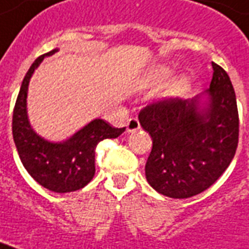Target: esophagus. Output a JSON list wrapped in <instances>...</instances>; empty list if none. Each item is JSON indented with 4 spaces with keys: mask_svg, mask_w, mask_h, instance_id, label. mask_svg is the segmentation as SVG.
<instances>
[{
    "mask_svg": "<svg viewBox=\"0 0 249 249\" xmlns=\"http://www.w3.org/2000/svg\"><path fill=\"white\" fill-rule=\"evenodd\" d=\"M138 129H141V124L138 119H129L128 124H126V132L128 133H133V132H137Z\"/></svg>",
    "mask_w": 249,
    "mask_h": 249,
    "instance_id": "34e87169",
    "label": "esophagus"
}]
</instances>
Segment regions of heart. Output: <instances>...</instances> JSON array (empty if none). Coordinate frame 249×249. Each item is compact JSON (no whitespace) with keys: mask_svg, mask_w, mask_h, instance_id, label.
Returning a JSON list of instances; mask_svg holds the SVG:
<instances>
[{"mask_svg":"<svg viewBox=\"0 0 249 249\" xmlns=\"http://www.w3.org/2000/svg\"><path fill=\"white\" fill-rule=\"evenodd\" d=\"M174 75V71L170 67L166 66H158L150 73V80L155 84H165L168 83ZM191 88V80L189 76H181L179 79L174 81V84L170 88V94L174 97H182L187 94V91Z\"/></svg>","mask_w":249,"mask_h":249,"instance_id":"1","label":"heart"}]
</instances>
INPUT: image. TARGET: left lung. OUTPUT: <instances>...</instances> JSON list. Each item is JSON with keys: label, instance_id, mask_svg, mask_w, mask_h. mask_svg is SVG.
<instances>
[{"label": "left lung", "instance_id": "8db88e82", "mask_svg": "<svg viewBox=\"0 0 249 249\" xmlns=\"http://www.w3.org/2000/svg\"><path fill=\"white\" fill-rule=\"evenodd\" d=\"M209 89L191 99H165L144 107L141 126L151 136L146 178L159 194L186 199L221 177L239 137L236 97L224 68L213 63Z\"/></svg>", "mask_w": 249, "mask_h": 249}]
</instances>
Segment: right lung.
Returning a JSON list of instances; mask_svg holds the SVG:
<instances>
[{"label": "right lung", "mask_w": 249, "mask_h": 249, "mask_svg": "<svg viewBox=\"0 0 249 249\" xmlns=\"http://www.w3.org/2000/svg\"><path fill=\"white\" fill-rule=\"evenodd\" d=\"M58 50L38 56L27 72L14 108L13 137L19 158L31 177L45 189L63 194L83 189L93 179L97 144L107 138H117L125 128H112L105 120L94 119L62 142H50L35 132L27 112L29 81L45 56Z\"/></svg>", "instance_id": "obj_1"}]
</instances>
